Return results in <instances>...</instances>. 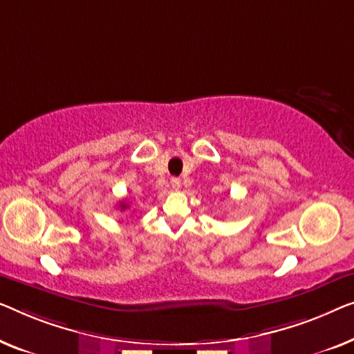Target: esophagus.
Instances as JSON below:
<instances>
[{
    "mask_svg": "<svg viewBox=\"0 0 354 354\" xmlns=\"http://www.w3.org/2000/svg\"><path fill=\"white\" fill-rule=\"evenodd\" d=\"M170 184H171V189H173V191H178V189L181 187V179H179V178H171Z\"/></svg>",
    "mask_w": 354,
    "mask_h": 354,
    "instance_id": "1",
    "label": "esophagus"
}]
</instances>
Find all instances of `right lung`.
<instances>
[{
  "label": "right lung",
  "instance_id": "1",
  "mask_svg": "<svg viewBox=\"0 0 354 354\" xmlns=\"http://www.w3.org/2000/svg\"><path fill=\"white\" fill-rule=\"evenodd\" d=\"M120 208H122V210H125V208H128V205L125 202H120Z\"/></svg>",
  "mask_w": 354,
  "mask_h": 354
}]
</instances>
